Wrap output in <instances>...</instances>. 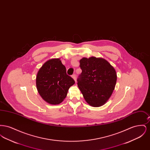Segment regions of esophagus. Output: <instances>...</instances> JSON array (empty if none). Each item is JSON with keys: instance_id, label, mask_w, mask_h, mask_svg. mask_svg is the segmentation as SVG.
Masks as SVG:
<instances>
[{"instance_id": "obj_1", "label": "esophagus", "mask_w": 150, "mask_h": 150, "mask_svg": "<svg viewBox=\"0 0 150 150\" xmlns=\"http://www.w3.org/2000/svg\"><path fill=\"white\" fill-rule=\"evenodd\" d=\"M72 78L76 81V75H75V74L72 75Z\"/></svg>"}]
</instances>
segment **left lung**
I'll use <instances>...</instances> for the list:
<instances>
[{"label": "left lung", "instance_id": "obj_1", "mask_svg": "<svg viewBox=\"0 0 150 150\" xmlns=\"http://www.w3.org/2000/svg\"><path fill=\"white\" fill-rule=\"evenodd\" d=\"M78 86L86 102L92 107L105 105L113 93L117 81L114 67L103 58L84 57Z\"/></svg>", "mask_w": 150, "mask_h": 150}]
</instances>
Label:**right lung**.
Here are the masks:
<instances>
[{
  "instance_id": "right-lung-1",
  "label": "right lung",
  "mask_w": 150,
  "mask_h": 150,
  "mask_svg": "<svg viewBox=\"0 0 150 150\" xmlns=\"http://www.w3.org/2000/svg\"><path fill=\"white\" fill-rule=\"evenodd\" d=\"M75 84L67 75L66 69L59 58L45 62L36 77V86L41 97L50 105H58L66 97L69 89Z\"/></svg>"
}]
</instances>
